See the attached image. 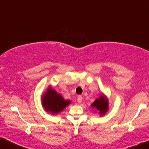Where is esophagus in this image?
<instances>
[{
    "label": "esophagus",
    "mask_w": 149,
    "mask_h": 149,
    "mask_svg": "<svg viewBox=\"0 0 149 149\" xmlns=\"http://www.w3.org/2000/svg\"><path fill=\"white\" fill-rule=\"evenodd\" d=\"M82 100H83V97L81 96H78V97H77V102L81 103L82 102Z\"/></svg>",
    "instance_id": "obj_1"
}]
</instances>
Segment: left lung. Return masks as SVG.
Instances as JSON below:
<instances>
[{
    "instance_id": "8db88e82",
    "label": "left lung",
    "mask_w": 149,
    "mask_h": 149,
    "mask_svg": "<svg viewBox=\"0 0 149 149\" xmlns=\"http://www.w3.org/2000/svg\"><path fill=\"white\" fill-rule=\"evenodd\" d=\"M108 106H109L108 100L104 94H102L91 104V107L95 110L94 112H98L100 116H104L107 112Z\"/></svg>"
}]
</instances>
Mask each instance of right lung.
<instances>
[{"instance_id":"1","label":"right lung","mask_w":149,"mask_h":149,"mask_svg":"<svg viewBox=\"0 0 149 149\" xmlns=\"http://www.w3.org/2000/svg\"><path fill=\"white\" fill-rule=\"evenodd\" d=\"M71 103L70 100H65L49 86L41 96V104L44 109L52 114H58Z\"/></svg>"}]
</instances>
